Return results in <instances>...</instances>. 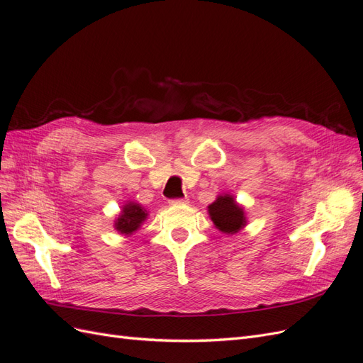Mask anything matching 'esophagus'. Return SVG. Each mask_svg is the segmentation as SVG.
I'll list each match as a JSON object with an SVG mask.
<instances>
[{"mask_svg":"<svg viewBox=\"0 0 363 363\" xmlns=\"http://www.w3.org/2000/svg\"><path fill=\"white\" fill-rule=\"evenodd\" d=\"M188 203V199H175V200H169V204L175 206V204H186Z\"/></svg>","mask_w":363,"mask_h":363,"instance_id":"esophagus-1","label":"esophagus"}]
</instances>
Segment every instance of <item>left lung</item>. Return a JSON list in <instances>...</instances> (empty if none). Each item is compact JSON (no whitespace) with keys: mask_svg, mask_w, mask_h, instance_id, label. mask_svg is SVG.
<instances>
[{"mask_svg":"<svg viewBox=\"0 0 363 363\" xmlns=\"http://www.w3.org/2000/svg\"><path fill=\"white\" fill-rule=\"evenodd\" d=\"M207 208L215 227L225 235H235L247 225L244 207H240L232 195H218Z\"/></svg>","mask_w":363,"mask_h":363,"instance_id":"left-lung-1","label":"left lung"}]
</instances>
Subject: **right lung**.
<instances>
[{"instance_id": "add662e5", "label": "right lung", "mask_w": 363, "mask_h": 363, "mask_svg": "<svg viewBox=\"0 0 363 363\" xmlns=\"http://www.w3.org/2000/svg\"><path fill=\"white\" fill-rule=\"evenodd\" d=\"M147 216H148L147 211L140 204L127 203L115 221V228L121 235L130 236L136 232L142 223L145 221Z\"/></svg>"}]
</instances>
